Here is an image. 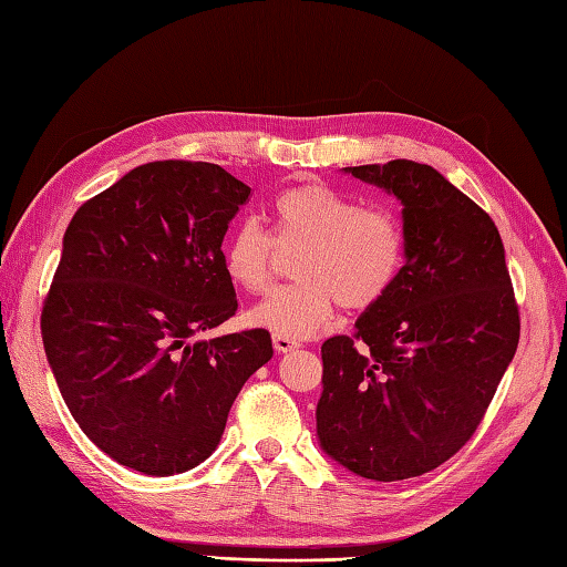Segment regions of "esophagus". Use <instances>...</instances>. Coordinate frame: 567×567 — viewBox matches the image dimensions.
<instances>
[{
	"instance_id": "esophagus-1",
	"label": "esophagus",
	"mask_w": 567,
	"mask_h": 567,
	"mask_svg": "<svg viewBox=\"0 0 567 567\" xmlns=\"http://www.w3.org/2000/svg\"><path fill=\"white\" fill-rule=\"evenodd\" d=\"M272 346L277 353H290L295 348H299V343L295 339H287V336H272Z\"/></svg>"
}]
</instances>
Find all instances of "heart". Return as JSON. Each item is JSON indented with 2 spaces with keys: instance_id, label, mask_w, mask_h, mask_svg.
<instances>
[{
  "instance_id": "1",
  "label": "heart",
  "mask_w": 567,
  "mask_h": 567,
  "mask_svg": "<svg viewBox=\"0 0 567 567\" xmlns=\"http://www.w3.org/2000/svg\"><path fill=\"white\" fill-rule=\"evenodd\" d=\"M272 238L244 221L226 236L221 268L236 290L258 295L272 277L275 246L299 252L297 282L277 287L248 311V323L287 339H311L329 327L336 307L368 309L382 302L404 265V228L396 214L365 204L323 183H305L277 195Z\"/></svg>"
}]
</instances>
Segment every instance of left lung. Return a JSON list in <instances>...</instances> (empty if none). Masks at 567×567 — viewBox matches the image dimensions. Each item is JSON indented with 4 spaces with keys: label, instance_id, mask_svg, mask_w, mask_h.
Instances as JSON below:
<instances>
[{
    "label": "left lung",
    "instance_id": "1",
    "mask_svg": "<svg viewBox=\"0 0 567 567\" xmlns=\"http://www.w3.org/2000/svg\"><path fill=\"white\" fill-rule=\"evenodd\" d=\"M402 202L404 265L353 336L323 341L317 433L351 473L394 483L449 461L483 421L519 346L495 221L431 165L343 167Z\"/></svg>",
    "mask_w": 567,
    "mask_h": 567
}]
</instances>
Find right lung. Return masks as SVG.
I'll return each mask as SVG.
<instances>
[{"mask_svg":"<svg viewBox=\"0 0 567 567\" xmlns=\"http://www.w3.org/2000/svg\"><path fill=\"white\" fill-rule=\"evenodd\" d=\"M250 187L214 163L138 165L82 204L41 311L58 390L97 449L167 477L216 451L228 409L272 358L265 329L197 341L238 309L221 268Z\"/></svg>","mask_w":567,"mask_h":567,"instance_id":"add662e5","label":"right lung"}]
</instances>
